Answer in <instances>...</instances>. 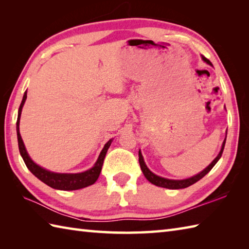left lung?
Segmentation results:
<instances>
[{
	"label": "left lung",
	"mask_w": 249,
	"mask_h": 249,
	"mask_svg": "<svg viewBox=\"0 0 249 249\" xmlns=\"http://www.w3.org/2000/svg\"><path fill=\"white\" fill-rule=\"evenodd\" d=\"M202 60L204 62L208 63V64L212 65V63H211L206 57L202 56ZM226 138H227V134H226ZM225 143H226V139L223 142V145H221V150L219 152V154L217 155V157L215 158V160L210 163V165L206 167L203 171H201L200 173L196 174V176L192 177V178H185V179H169V178H161V177H158L156 174L153 173L149 168L146 167L145 162L143 160V157H142L141 152L139 151V163H140V168L142 172H143L144 177L146 178V179L149 182H151L152 184L156 185L158 187H163V188H169V189H182V188H186L190 185L195 184L196 182H198L199 179L202 178L205 174H208L211 170H212V168L216 165V162L219 160V158L223 155V152H224V147H225Z\"/></svg>",
	"instance_id": "left-lung-1"
}]
</instances>
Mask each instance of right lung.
<instances>
[{
    "label": "right lung",
    "mask_w": 249,
    "mask_h": 249,
    "mask_svg": "<svg viewBox=\"0 0 249 249\" xmlns=\"http://www.w3.org/2000/svg\"><path fill=\"white\" fill-rule=\"evenodd\" d=\"M26 99V92L23 95L22 102L20 104L19 111H18V119H17V137H18V145H19V151L20 154L22 156L24 163L28 167L29 170L34 174V176L39 178L41 182L48 185V186L54 188V189H60V190H76L88 187L89 185L94 184L97 181V178L102 171V167L104 163L105 156L107 154V151L109 146L112 142V139L109 140L107 143L105 144L104 149L100 152L98 156L97 161L95 162V165L89 169V170L81 172V173H55L46 170V169L39 167L38 165L31 160L28 152L25 150L24 143L21 138L20 131H19V123H20V115L21 111H22V107L25 103Z\"/></svg>",
    "instance_id": "1"
}]
</instances>
